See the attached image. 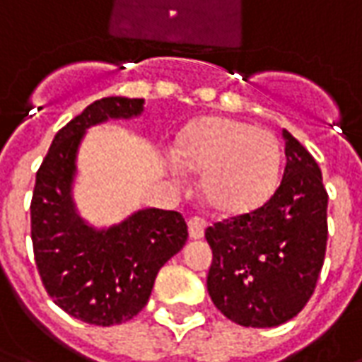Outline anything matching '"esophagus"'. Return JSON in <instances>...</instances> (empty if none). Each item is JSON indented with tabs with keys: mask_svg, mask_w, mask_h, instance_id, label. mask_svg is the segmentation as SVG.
I'll return each mask as SVG.
<instances>
[{
	"mask_svg": "<svg viewBox=\"0 0 362 362\" xmlns=\"http://www.w3.org/2000/svg\"><path fill=\"white\" fill-rule=\"evenodd\" d=\"M205 221L199 219V217H192L188 221V233H189V238H194V240H199V238H204V233H205Z\"/></svg>",
	"mask_w": 362,
	"mask_h": 362,
	"instance_id": "esophagus-1",
	"label": "esophagus"
}]
</instances>
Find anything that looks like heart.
I'll return each instance as SVG.
<instances>
[{
    "label": "heart",
    "instance_id": "obj_1",
    "mask_svg": "<svg viewBox=\"0 0 362 362\" xmlns=\"http://www.w3.org/2000/svg\"><path fill=\"white\" fill-rule=\"evenodd\" d=\"M176 160L184 170L202 174L204 204L227 219L259 209L279 184V139L240 119L205 116L192 122L178 139ZM173 174L180 176V167L174 165Z\"/></svg>",
    "mask_w": 362,
    "mask_h": 362
}]
</instances>
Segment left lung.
<instances>
[{"label":"left lung","mask_w":362,"mask_h":362,"mask_svg":"<svg viewBox=\"0 0 362 362\" xmlns=\"http://www.w3.org/2000/svg\"><path fill=\"white\" fill-rule=\"evenodd\" d=\"M285 173L256 211L205 230L213 250L207 291L230 322L275 327L314 293L327 243V194L318 163L287 129Z\"/></svg>","instance_id":"obj_1"}]
</instances>
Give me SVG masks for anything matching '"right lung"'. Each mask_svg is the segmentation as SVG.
Returning <instances> with one entry per match:
<instances>
[{"label": "right lung", "instance_id": "1", "mask_svg": "<svg viewBox=\"0 0 362 362\" xmlns=\"http://www.w3.org/2000/svg\"><path fill=\"white\" fill-rule=\"evenodd\" d=\"M143 98L106 96L62 127L36 173L30 204L35 259L46 291L74 318L114 326L147 304L155 277L188 240L180 213L139 209L108 227H95L75 204L77 158L89 127L134 119Z\"/></svg>", "mask_w": 362, "mask_h": 362}]
</instances>
